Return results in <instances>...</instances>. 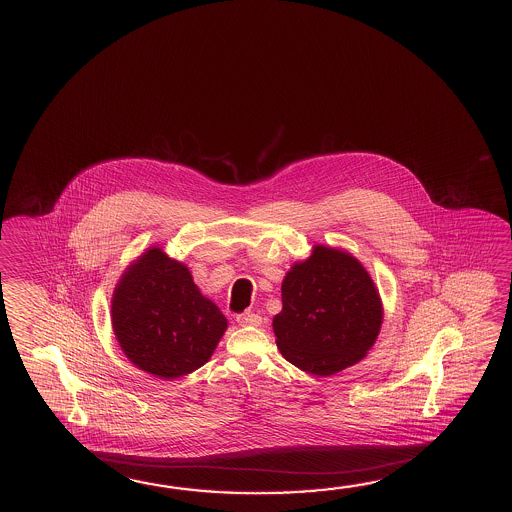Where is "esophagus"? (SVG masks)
Instances as JSON below:
<instances>
[{"label": "esophagus", "instance_id": "obj_1", "mask_svg": "<svg viewBox=\"0 0 512 512\" xmlns=\"http://www.w3.org/2000/svg\"><path fill=\"white\" fill-rule=\"evenodd\" d=\"M237 323L240 326H261L262 317L259 313L244 312L237 315Z\"/></svg>", "mask_w": 512, "mask_h": 512}]
</instances>
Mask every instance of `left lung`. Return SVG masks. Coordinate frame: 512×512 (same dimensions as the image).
I'll list each match as a JSON object with an SVG mask.
<instances>
[{
  "instance_id": "left-lung-1",
  "label": "left lung",
  "mask_w": 512,
  "mask_h": 512,
  "mask_svg": "<svg viewBox=\"0 0 512 512\" xmlns=\"http://www.w3.org/2000/svg\"><path fill=\"white\" fill-rule=\"evenodd\" d=\"M273 317L282 357L313 376H334L359 363L376 343L383 303L365 266L352 253L315 244L281 286Z\"/></svg>"
}]
</instances>
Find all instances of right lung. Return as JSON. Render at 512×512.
<instances>
[{"mask_svg":"<svg viewBox=\"0 0 512 512\" xmlns=\"http://www.w3.org/2000/svg\"><path fill=\"white\" fill-rule=\"evenodd\" d=\"M111 323L127 359L160 379L188 376L206 365L228 328L188 266L160 246L147 248L116 282Z\"/></svg>","mask_w":512,"mask_h":512,"instance_id":"1","label":"right lung"}]
</instances>
